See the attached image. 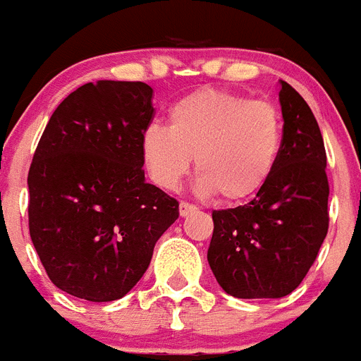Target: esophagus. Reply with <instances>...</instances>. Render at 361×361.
I'll return each mask as SVG.
<instances>
[{"label":"esophagus","mask_w":361,"mask_h":361,"mask_svg":"<svg viewBox=\"0 0 361 361\" xmlns=\"http://www.w3.org/2000/svg\"><path fill=\"white\" fill-rule=\"evenodd\" d=\"M193 212H197V206H193V204L186 202V200H183V202L178 204V213H180V216H188Z\"/></svg>","instance_id":"34e87169"}]
</instances>
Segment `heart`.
Segmentation results:
<instances>
[{
  "label": "heart",
  "mask_w": 361,
  "mask_h": 361,
  "mask_svg": "<svg viewBox=\"0 0 361 361\" xmlns=\"http://www.w3.org/2000/svg\"><path fill=\"white\" fill-rule=\"evenodd\" d=\"M282 137V114L271 101L200 88L173 104L170 130L149 124L142 132L141 153L157 186L177 190L195 159L200 190L237 202L267 183Z\"/></svg>",
  "instance_id": "b5f03b06"
}]
</instances>
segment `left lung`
I'll return each mask as SVG.
<instances>
[{
    "instance_id": "obj_1",
    "label": "left lung",
    "mask_w": 361,
    "mask_h": 361,
    "mask_svg": "<svg viewBox=\"0 0 361 361\" xmlns=\"http://www.w3.org/2000/svg\"><path fill=\"white\" fill-rule=\"evenodd\" d=\"M282 149L251 202L213 212L208 262L237 298H282L298 288L329 229L327 155L304 97L280 81Z\"/></svg>"
}]
</instances>
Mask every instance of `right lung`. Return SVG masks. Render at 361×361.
Listing matches in <instances>:
<instances>
[{
    "label": "right lung",
    "mask_w": 361,
    "mask_h": 361,
    "mask_svg": "<svg viewBox=\"0 0 361 361\" xmlns=\"http://www.w3.org/2000/svg\"><path fill=\"white\" fill-rule=\"evenodd\" d=\"M152 86H79L50 117L28 170V229L56 288L88 302L123 298L178 219V202L145 180Z\"/></svg>",
    "instance_id": "obj_1"
}]
</instances>
